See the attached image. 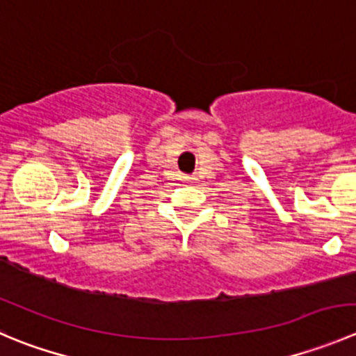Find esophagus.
Masks as SVG:
<instances>
[{
    "mask_svg": "<svg viewBox=\"0 0 356 356\" xmlns=\"http://www.w3.org/2000/svg\"><path fill=\"white\" fill-rule=\"evenodd\" d=\"M184 181H188V182H191V181H193V177H184Z\"/></svg>",
    "mask_w": 356,
    "mask_h": 356,
    "instance_id": "obj_1",
    "label": "esophagus"
}]
</instances>
